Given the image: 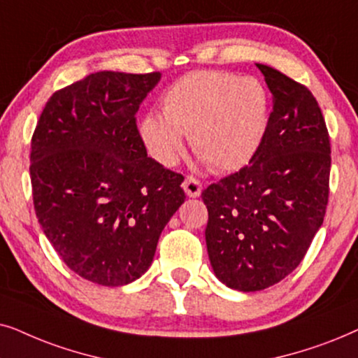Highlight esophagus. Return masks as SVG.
I'll return each instance as SVG.
<instances>
[{"mask_svg":"<svg viewBox=\"0 0 358 358\" xmlns=\"http://www.w3.org/2000/svg\"><path fill=\"white\" fill-rule=\"evenodd\" d=\"M201 182L194 178V176H187L183 182V189L189 198H198L201 194Z\"/></svg>","mask_w":358,"mask_h":358,"instance_id":"esophagus-1","label":"esophagus"}]
</instances>
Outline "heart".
Instances as JSON below:
<instances>
[{
	"mask_svg": "<svg viewBox=\"0 0 358 358\" xmlns=\"http://www.w3.org/2000/svg\"><path fill=\"white\" fill-rule=\"evenodd\" d=\"M162 116L147 114L141 137L152 157L171 166L183 136L214 171H236L254 159L268 129L270 98L254 76L226 71L189 73L164 93Z\"/></svg>",
	"mask_w": 358,
	"mask_h": 358,
	"instance_id": "heart-1",
	"label": "heart"
}]
</instances>
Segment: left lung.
Masks as SVG:
<instances>
[{"mask_svg":"<svg viewBox=\"0 0 358 358\" xmlns=\"http://www.w3.org/2000/svg\"><path fill=\"white\" fill-rule=\"evenodd\" d=\"M257 66L273 96L264 144L249 165L201 193L214 273L245 293L282 282L301 264L322 226L331 173L316 98L282 71Z\"/></svg>","mask_w":358,"mask_h":358,"instance_id":"left-lung-1","label":"left lung"}]
</instances>
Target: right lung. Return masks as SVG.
<instances>
[{"label": "right lung", "instance_id": "1", "mask_svg": "<svg viewBox=\"0 0 358 358\" xmlns=\"http://www.w3.org/2000/svg\"><path fill=\"white\" fill-rule=\"evenodd\" d=\"M159 71H98L52 94L31 142L36 216L70 270L103 287L139 278L185 201L183 175L147 157L136 113Z\"/></svg>", "mask_w": 358, "mask_h": 358}]
</instances>
